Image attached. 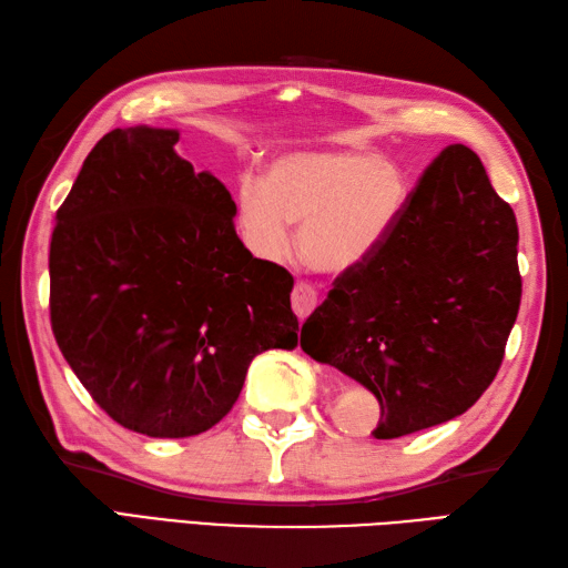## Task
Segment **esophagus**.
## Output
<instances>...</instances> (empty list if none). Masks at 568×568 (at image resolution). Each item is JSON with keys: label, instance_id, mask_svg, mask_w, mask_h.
<instances>
[{"label": "esophagus", "instance_id": "1", "mask_svg": "<svg viewBox=\"0 0 568 568\" xmlns=\"http://www.w3.org/2000/svg\"><path fill=\"white\" fill-rule=\"evenodd\" d=\"M291 303H293V312L295 315L300 317V320H305L312 310L317 307V291L312 285H307V283H297L295 285V291H293V297H291Z\"/></svg>", "mask_w": 568, "mask_h": 568}]
</instances>
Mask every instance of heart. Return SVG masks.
<instances>
[{
  "label": "heart",
  "instance_id": "obj_1",
  "mask_svg": "<svg viewBox=\"0 0 568 568\" xmlns=\"http://www.w3.org/2000/svg\"><path fill=\"white\" fill-rule=\"evenodd\" d=\"M407 200L405 171L376 153L295 151L273 161L263 183H241L236 224L261 261L283 258L297 224L300 258L317 273L344 275L388 241Z\"/></svg>",
  "mask_w": 568,
  "mask_h": 568
}]
</instances>
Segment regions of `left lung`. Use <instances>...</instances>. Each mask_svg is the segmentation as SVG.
I'll list each match as a JSON object with an SVG mask.
<instances>
[{"label": "left lung", "mask_w": 568, "mask_h": 568, "mask_svg": "<svg viewBox=\"0 0 568 568\" xmlns=\"http://www.w3.org/2000/svg\"><path fill=\"white\" fill-rule=\"evenodd\" d=\"M520 295L515 212L456 143L419 178L388 241L336 277L305 322L303 348L376 395L373 437H405L484 395Z\"/></svg>", "instance_id": "left-lung-1"}]
</instances>
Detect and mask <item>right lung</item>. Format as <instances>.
<instances>
[{"mask_svg": "<svg viewBox=\"0 0 568 568\" xmlns=\"http://www.w3.org/2000/svg\"><path fill=\"white\" fill-rule=\"evenodd\" d=\"M178 129H114L55 214L51 322L68 366L119 425L159 439L214 427L251 361L297 346L293 275L253 258L236 204L180 159Z\"/></svg>", "mask_w": 568, "mask_h": 568, "instance_id": "1", "label": "right lung"}]
</instances>
